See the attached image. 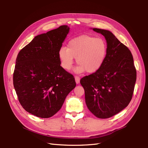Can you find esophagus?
I'll return each instance as SVG.
<instances>
[{
	"instance_id": "34e87169",
	"label": "esophagus",
	"mask_w": 148,
	"mask_h": 148,
	"mask_svg": "<svg viewBox=\"0 0 148 148\" xmlns=\"http://www.w3.org/2000/svg\"><path fill=\"white\" fill-rule=\"evenodd\" d=\"M80 77L78 76H75V80L77 84H79L80 83Z\"/></svg>"
}]
</instances>
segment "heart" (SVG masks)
Segmentation results:
<instances>
[{
  "instance_id": "obj_1",
  "label": "heart",
  "mask_w": 148,
  "mask_h": 148,
  "mask_svg": "<svg viewBox=\"0 0 148 148\" xmlns=\"http://www.w3.org/2000/svg\"><path fill=\"white\" fill-rule=\"evenodd\" d=\"M107 54V45L103 38L82 35L70 40L67 48L61 47L58 57L62 68L66 71L71 69L75 58L78 63L74 69L76 73L86 71L94 73L103 66Z\"/></svg>"
}]
</instances>
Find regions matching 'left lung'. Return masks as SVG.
<instances>
[{"label":"left lung","instance_id":"1","mask_svg":"<svg viewBox=\"0 0 148 148\" xmlns=\"http://www.w3.org/2000/svg\"><path fill=\"white\" fill-rule=\"evenodd\" d=\"M92 29L105 37L107 54L98 71L83 77L80 83L84 89L88 109L98 118H109L130 103L136 81V69L130 50L110 31Z\"/></svg>","mask_w":148,"mask_h":148}]
</instances>
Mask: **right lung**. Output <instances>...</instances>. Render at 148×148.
<instances>
[{"mask_svg": "<svg viewBox=\"0 0 148 148\" xmlns=\"http://www.w3.org/2000/svg\"><path fill=\"white\" fill-rule=\"evenodd\" d=\"M69 29L63 25L36 36L17 55L14 87L23 108L37 117L55 114L76 86L74 77L62 68L58 57Z\"/></svg>", "mask_w": 148, "mask_h": 148, "instance_id": "add662e5", "label": "right lung"}]
</instances>
